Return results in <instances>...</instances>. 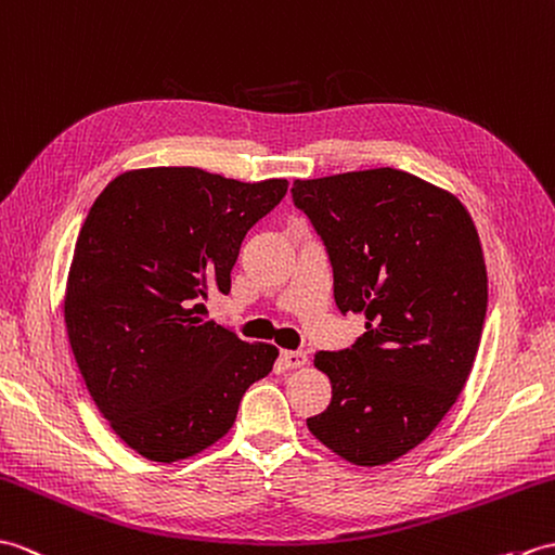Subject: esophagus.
Returning a JSON list of instances; mask_svg holds the SVG:
<instances>
[{
	"label": "esophagus",
	"mask_w": 555,
	"mask_h": 555,
	"mask_svg": "<svg viewBox=\"0 0 555 555\" xmlns=\"http://www.w3.org/2000/svg\"><path fill=\"white\" fill-rule=\"evenodd\" d=\"M280 361L287 367V371H294V367H304L306 363H309V356H306L304 351H282Z\"/></svg>",
	"instance_id": "obj_1"
}]
</instances>
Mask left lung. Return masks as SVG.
Returning <instances> with one entry per match:
<instances>
[{
	"label": "left lung",
	"mask_w": 555,
	"mask_h": 555,
	"mask_svg": "<svg viewBox=\"0 0 555 555\" xmlns=\"http://www.w3.org/2000/svg\"><path fill=\"white\" fill-rule=\"evenodd\" d=\"M335 275L341 313H363L351 349L318 351L332 401L306 421L353 465L401 459L433 435L470 377L487 315L477 228L455 194L397 168L294 180Z\"/></svg>",
	"instance_id": "obj_1"
}]
</instances>
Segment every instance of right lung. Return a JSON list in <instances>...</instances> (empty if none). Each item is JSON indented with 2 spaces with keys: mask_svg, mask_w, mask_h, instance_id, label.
<instances>
[{
  "mask_svg": "<svg viewBox=\"0 0 555 555\" xmlns=\"http://www.w3.org/2000/svg\"><path fill=\"white\" fill-rule=\"evenodd\" d=\"M192 166L126 170L96 196L73 251L64 320L73 356L114 433L156 463L190 459L235 425L278 349L206 320L230 292L246 232L287 194Z\"/></svg>",
  "mask_w": 555,
  "mask_h": 555,
  "instance_id": "obj_1",
  "label": "right lung"
}]
</instances>
